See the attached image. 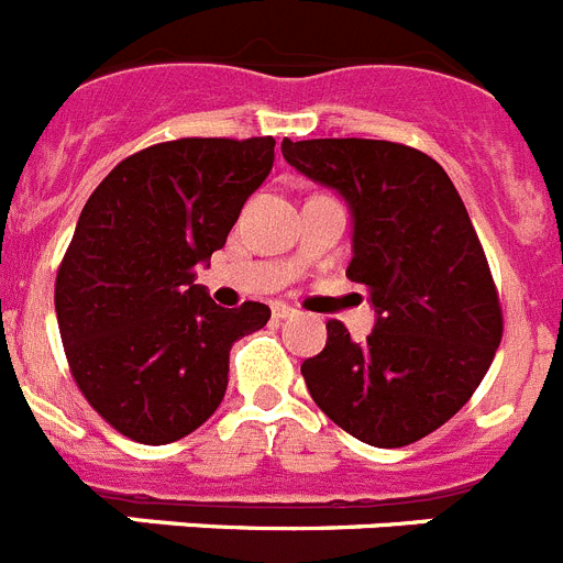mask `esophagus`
<instances>
[{
	"mask_svg": "<svg viewBox=\"0 0 563 563\" xmlns=\"http://www.w3.org/2000/svg\"><path fill=\"white\" fill-rule=\"evenodd\" d=\"M292 316H298V310H292V307H287V305L273 307V318H292Z\"/></svg>",
	"mask_w": 563,
	"mask_h": 563,
	"instance_id": "1",
	"label": "esophagus"
}]
</instances>
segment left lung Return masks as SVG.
Listing matches in <instances>:
<instances>
[{
    "label": "left lung",
    "mask_w": 563,
    "mask_h": 563,
    "mask_svg": "<svg viewBox=\"0 0 563 563\" xmlns=\"http://www.w3.org/2000/svg\"><path fill=\"white\" fill-rule=\"evenodd\" d=\"M292 168L352 213L346 276L377 312L366 341L341 321L301 363L312 400L375 449H400L471 400L501 341V305L465 202L429 154L389 141H282Z\"/></svg>",
    "instance_id": "obj_1"
}]
</instances>
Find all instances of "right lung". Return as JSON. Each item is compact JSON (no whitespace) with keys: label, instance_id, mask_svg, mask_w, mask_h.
I'll list each match as a JSON object with an SVG mask.
<instances>
[{"label":"right lung","instance_id":"1","mask_svg":"<svg viewBox=\"0 0 563 563\" xmlns=\"http://www.w3.org/2000/svg\"><path fill=\"white\" fill-rule=\"evenodd\" d=\"M273 137H180L121 161L84 206L56 276L69 372L114 431L183 440L217 411L233 341L271 307L213 305L197 265L273 168Z\"/></svg>","mask_w":563,"mask_h":563}]
</instances>
